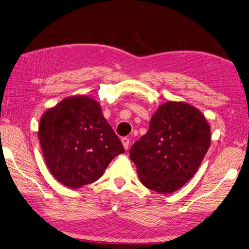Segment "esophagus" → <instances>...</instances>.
<instances>
[{"label": "esophagus", "mask_w": 249, "mask_h": 249, "mask_svg": "<svg viewBox=\"0 0 249 249\" xmlns=\"http://www.w3.org/2000/svg\"><path fill=\"white\" fill-rule=\"evenodd\" d=\"M122 143H123L124 148L127 151V149H128V147H129V139L127 138V137L122 138Z\"/></svg>", "instance_id": "obj_1"}]
</instances>
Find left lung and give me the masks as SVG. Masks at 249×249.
<instances>
[{"instance_id": "obj_1", "label": "left lung", "mask_w": 249, "mask_h": 249, "mask_svg": "<svg viewBox=\"0 0 249 249\" xmlns=\"http://www.w3.org/2000/svg\"><path fill=\"white\" fill-rule=\"evenodd\" d=\"M210 126L199 110L187 103L161 105L146 135L129 155L147 189L171 193L194 176L210 146Z\"/></svg>"}]
</instances>
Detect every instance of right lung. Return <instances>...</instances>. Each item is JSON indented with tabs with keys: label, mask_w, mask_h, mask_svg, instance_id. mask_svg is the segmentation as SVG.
<instances>
[{
	"label": "right lung",
	"mask_w": 249,
	"mask_h": 249,
	"mask_svg": "<svg viewBox=\"0 0 249 249\" xmlns=\"http://www.w3.org/2000/svg\"><path fill=\"white\" fill-rule=\"evenodd\" d=\"M38 135L50 172L69 188L94 182L125 152L100 105L88 96L68 97L49 109Z\"/></svg>",
	"instance_id": "obj_1"
}]
</instances>
